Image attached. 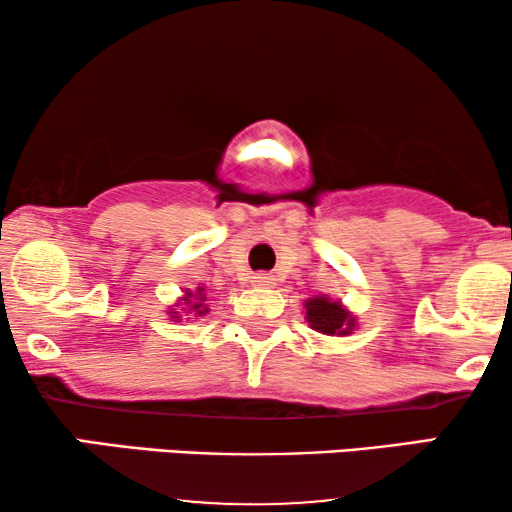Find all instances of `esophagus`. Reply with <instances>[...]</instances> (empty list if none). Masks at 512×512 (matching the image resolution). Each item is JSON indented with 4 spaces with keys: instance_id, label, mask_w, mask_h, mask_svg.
<instances>
[{
    "instance_id": "obj_1",
    "label": "esophagus",
    "mask_w": 512,
    "mask_h": 512,
    "mask_svg": "<svg viewBox=\"0 0 512 512\" xmlns=\"http://www.w3.org/2000/svg\"><path fill=\"white\" fill-rule=\"evenodd\" d=\"M251 282H254L256 286H263V289H265V286L275 284V277L268 275V272H258V275H254V279H251Z\"/></svg>"
}]
</instances>
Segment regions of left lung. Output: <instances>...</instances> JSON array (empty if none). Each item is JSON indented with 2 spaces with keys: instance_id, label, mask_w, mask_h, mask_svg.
<instances>
[{
  "instance_id": "1",
  "label": "left lung",
  "mask_w": 512,
  "mask_h": 512,
  "mask_svg": "<svg viewBox=\"0 0 512 512\" xmlns=\"http://www.w3.org/2000/svg\"><path fill=\"white\" fill-rule=\"evenodd\" d=\"M305 319L310 328L324 335H349L356 326V314L349 312L340 300L321 296L305 300Z\"/></svg>"
}]
</instances>
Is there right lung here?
Here are the masks:
<instances>
[{"mask_svg": "<svg viewBox=\"0 0 512 512\" xmlns=\"http://www.w3.org/2000/svg\"><path fill=\"white\" fill-rule=\"evenodd\" d=\"M205 286H198V289L191 291L186 289L184 296H181L177 303L167 307V317L172 321H181V312L191 314V317H205L209 312V307L205 305Z\"/></svg>", "mask_w": 512, "mask_h": 512, "instance_id": "add662e5", "label": "right lung"}]
</instances>
